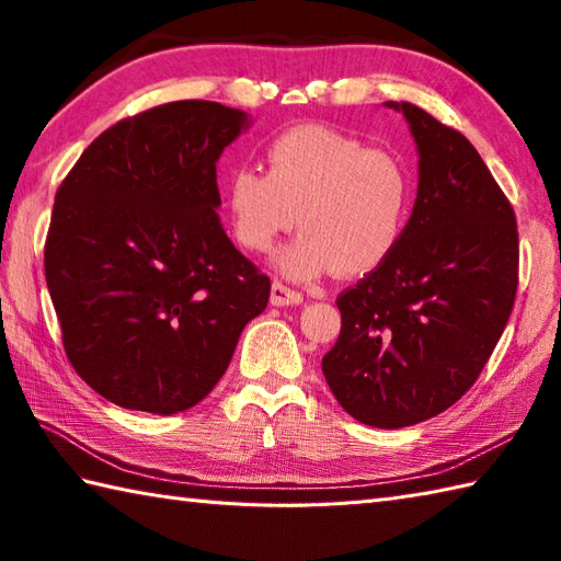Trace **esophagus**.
I'll use <instances>...</instances> for the list:
<instances>
[{
    "mask_svg": "<svg viewBox=\"0 0 561 561\" xmlns=\"http://www.w3.org/2000/svg\"><path fill=\"white\" fill-rule=\"evenodd\" d=\"M270 304L272 306H299V304H304V294L289 289L287 284L274 282L272 294H270Z\"/></svg>",
    "mask_w": 561,
    "mask_h": 561,
    "instance_id": "esophagus-1",
    "label": "esophagus"
}]
</instances>
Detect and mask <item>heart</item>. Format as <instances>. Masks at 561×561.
<instances>
[{
	"label": "heart",
	"instance_id": "b5f03b06",
	"mask_svg": "<svg viewBox=\"0 0 561 561\" xmlns=\"http://www.w3.org/2000/svg\"><path fill=\"white\" fill-rule=\"evenodd\" d=\"M267 173L236 169L226 211L236 241L265 253L282 233L301 229L272 265L294 282L376 270L400 243L410 209V178L388 151L323 125L282 133L265 151Z\"/></svg>",
	"mask_w": 561,
	"mask_h": 561
}]
</instances>
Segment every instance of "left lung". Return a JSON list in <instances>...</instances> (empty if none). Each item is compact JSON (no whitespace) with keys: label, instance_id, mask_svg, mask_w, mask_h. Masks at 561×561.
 I'll list each match as a JSON object with an SVG mask.
<instances>
[{"label":"left lung","instance_id":"8db88e82","mask_svg":"<svg viewBox=\"0 0 561 561\" xmlns=\"http://www.w3.org/2000/svg\"><path fill=\"white\" fill-rule=\"evenodd\" d=\"M416 199L396 250L340 294L325 356L332 396L356 422L402 428L458 402L490 359L518 287V229L502 187L456 129L412 103Z\"/></svg>","mask_w":561,"mask_h":561}]
</instances>
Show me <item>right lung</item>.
<instances>
[{
	"mask_svg": "<svg viewBox=\"0 0 561 561\" xmlns=\"http://www.w3.org/2000/svg\"><path fill=\"white\" fill-rule=\"evenodd\" d=\"M253 125L175 101L105 129L55 195L45 279L75 371L125 410L169 416L219 383L270 279L217 209V161Z\"/></svg>",
	"mask_w": 561,
	"mask_h": 561,
	"instance_id": "add662e5",
	"label": "right lung"
}]
</instances>
